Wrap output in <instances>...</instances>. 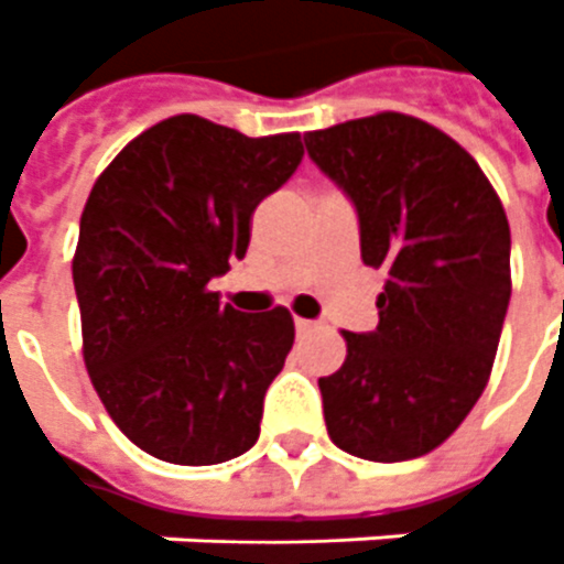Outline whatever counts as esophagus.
<instances>
[{"mask_svg":"<svg viewBox=\"0 0 564 564\" xmlns=\"http://www.w3.org/2000/svg\"><path fill=\"white\" fill-rule=\"evenodd\" d=\"M294 327H297V334H310V330H315L313 322H306V318H294Z\"/></svg>","mask_w":564,"mask_h":564,"instance_id":"obj_1","label":"esophagus"}]
</instances>
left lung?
<instances>
[{
    "mask_svg": "<svg viewBox=\"0 0 564 564\" xmlns=\"http://www.w3.org/2000/svg\"><path fill=\"white\" fill-rule=\"evenodd\" d=\"M352 199L361 261L386 270L379 325L346 337L318 379L343 453L406 462L437 449L480 401L510 303V225L480 163L431 123L379 111L303 135Z\"/></svg>",
    "mask_w": 564,
    "mask_h": 564,
    "instance_id": "obj_1",
    "label": "left lung"
}]
</instances>
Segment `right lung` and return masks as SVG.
<instances>
[{
    "instance_id": "add662e5",
    "label": "right lung",
    "mask_w": 564,
    "mask_h": 564,
    "mask_svg": "<svg viewBox=\"0 0 564 564\" xmlns=\"http://www.w3.org/2000/svg\"><path fill=\"white\" fill-rule=\"evenodd\" d=\"M301 161V133L251 139L175 115L135 135L87 197L72 258L84 365L115 425L161 462L221 465L261 434L294 318L221 306L209 282L246 258L258 203Z\"/></svg>"
}]
</instances>
